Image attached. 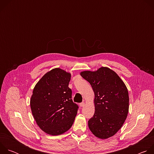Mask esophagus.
I'll return each instance as SVG.
<instances>
[{
	"instance_id": "obj_1",
	"label": "esophagus",
	"mask_w": 154,
	"mask_h": 154,
	"mask_svg": "<svg viewBox=\"0 0 154 154\" xmlns=\"http://www.w3.org/2000/svg\"><path fill=\"white\" fill-rule=\"evenodd\" d=\"M80 106L81 107H83V106H85V103H84V102L80 103Z\"/></svg>"
}]
</instances>
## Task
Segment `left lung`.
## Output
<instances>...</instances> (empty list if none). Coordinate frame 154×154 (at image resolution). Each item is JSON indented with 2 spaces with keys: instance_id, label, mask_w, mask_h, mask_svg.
<instances>
[{
  "instance_id": "8db88e82",
  "label": "left lung",
  "mask_w": 154,
  "mask_h": 154,
  "mask_svg": "<svg viewBox=\"0 0 154 154\" xmlns=\"http://www.w3.org/2000/svg\"><path fill=\"white\" fill-rule=\"evenodd\" d=\"M80 75L90 83L94 93L95 112L88 121L90 130L100 139L113 137L122 127L128 113L129 97L125 83L107 67L82 71Z\"/></svg>"
}]
</instances>
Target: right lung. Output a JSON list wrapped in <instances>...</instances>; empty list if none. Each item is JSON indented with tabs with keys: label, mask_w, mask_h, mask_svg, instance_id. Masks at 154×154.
I'll return each instance as SVG.
<instances>
[{
	"label": "right lung",
	"mask_w": 154,
	"mask_h": 154,
	"mask_svg": "<svg viewBox=\"0 0 154 154\" xmlns=\"http://www.w3.org/2000/svg\"><path fill=\"white\" fill-rule=\"evenodd\" d=\"M71 75L55 68L44 75L34 87L30 108L39 127L55 136L64 134L72 125L79 106L72 100L68 87Z\"/></svg>",
	"instance_id": "add662e5"
}]
</instances>
